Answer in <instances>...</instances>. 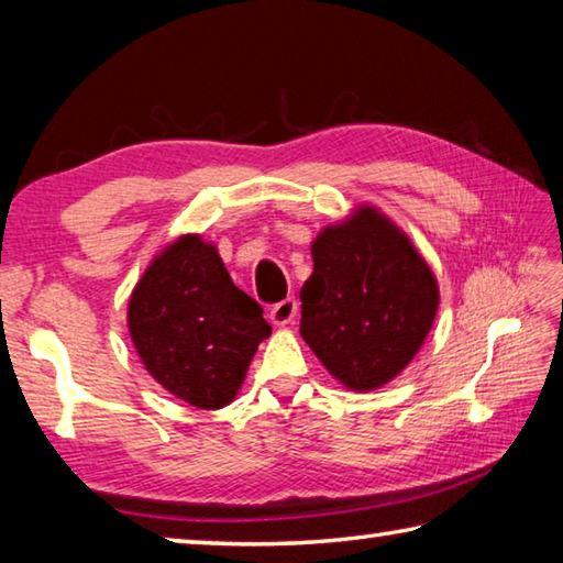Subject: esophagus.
<instances>
[{
	"instance_id": "esophagus-1",
	"label": "esophagus",
	"mask_w": 563,
	"mask_h": 563,
	"mask_svg": "<svg viewBox=\"0 0 563 563\" xmlns=\"http://www.w3.org/2000/svg\"><path fill=\"white\" fill-rule=\"evenodd\" d=\"M295 318H298V300L295 298H285L271 308L273 325H292Z\"/></svg>"
}]
</instances>
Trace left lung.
Instances as JSON below:
<instances>
[{
  "label": "left lung",
  "mask_w": 563,
  "mask_h": 563,
  "mask_svg": "<svg viewBox=\"0 0 563 563\" xmlns=\"http://www.w3.org/2000/svg\"><path fill=\"white\" fill-rule=\"evenodd\" d=\"M300 290V335L350 389H377L402 373L430 332L440 290L409 238L375 208H360L312 243Z\"/></svg>",
  "instance_id": "left-lung-1"
}]
</instances>
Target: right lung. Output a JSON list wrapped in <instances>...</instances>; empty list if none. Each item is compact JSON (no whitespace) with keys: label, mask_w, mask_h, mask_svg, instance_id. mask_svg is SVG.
Masks as SVG:
<instances>
[{"label":"right lung","mask_w":563,"mask_h":563,"mask_svg":"<svg viewBox=\"0 0 563 563\" xmlns=\"http://www.w3.org/2000/svg\"><path fill=\"white\" fill-rule=\"evenodd\" d=\"M129 332L158 385L198 409H218L238 395L271 325L235 288L216 247L184 235L133 288Z\"/></svg>","instance_id":"1"}]
</instances>
